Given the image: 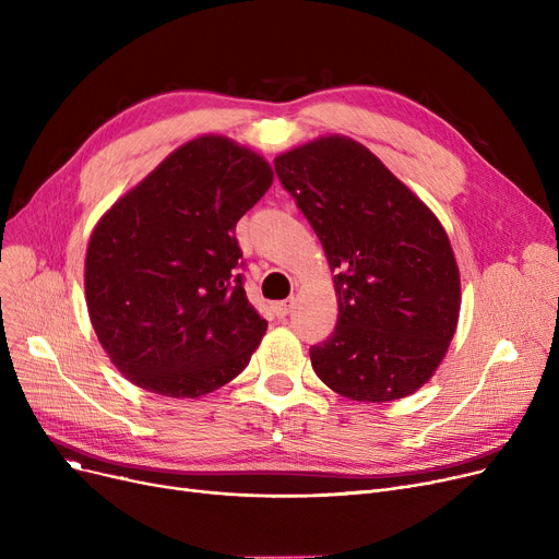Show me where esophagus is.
<instances>
[{
	"instance_id": "obj_1",
	"label": "esophagus",
	"mask_w": 559,
	"mask_h": 559,
	"mask_svg": "<svg viewBox=\"0 0 559 559\" xmlns=\"http://www.w3.org/2000/svg\"><path fill=\"white\" fill-rule=\"evenodd\" d=\"M292 306H295V299L278 301V304H274V312H276L278 317H287V314H289V310H292Z\"/></svg>"
}]
</instances>
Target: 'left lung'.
I'll return each mask as SVG.
<instances>
[{"mask_svg":"<svg viewBox=\"0 0 559 559\" xmlns=\"http://www.w3.org/2000/svg\"><path fill=\"white\" fill-rule=\"evenodd\" d=\"M274 167L335 272L337 326L310 348L314 373L354 401L415 394L442 365L460 317L444 226L354 138L321 135Z\"/></svg>","mask_w":559,"mask_h":559,"instance_id":"obj_1","label":"left lung"}]
</instances>
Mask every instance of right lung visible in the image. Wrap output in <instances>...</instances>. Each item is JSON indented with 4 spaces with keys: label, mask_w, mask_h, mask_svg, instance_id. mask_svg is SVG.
Here are the masks:
<instances>
[{
    "label": "right lung",
    "mask_w": 559,
    "mask_h": 559,
    "mask_svg": "<svg viewBox=\"0 0 559 559\" xmlns=\"http://www.w3.org/2000/svg\"><path fill=\"white\" fill-rule=\"evenodd\" d=\"M272 181V165L249 146L199 135L97 222L85 253L87 314L133 385L197 399L249 365L267 321L235 274V224Z\"/></svg>",
    "instance_id": "obj_1"
}]
</instances>
